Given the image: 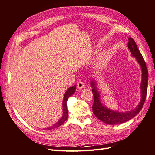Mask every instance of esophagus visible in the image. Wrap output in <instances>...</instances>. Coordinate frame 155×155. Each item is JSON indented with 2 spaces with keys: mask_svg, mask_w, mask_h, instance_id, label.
Here are the masks:
<instances>
[{
  "mask_svg": "<svg viewBox=\"0 0 155 155\" xmlns=\"http://www.w3.org/2000/svg\"><path fill=\"white\" fill-rule=\"evenodd\" d=\"M77 85V88L78 89H82L84 87V83L82 81H79Z\"/></svg>",
  "mask_w": 155,
  "mask_h": 155,
  "instance_id": "1",
  "label": "esophagus"
}]
</instances>
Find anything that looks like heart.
<instances>
[{
  "label": "heart",
  "mask_w": 155,
  "mask_h": 155,
  "mask_svg": "<svg viewBox=\"0 0 155 155\" xmlns=\"http://www.w3.org/2000/svg\"><path fill=\"white\" fill-rule=\"evenodd\" d=\"M107 60H108V57H107V55L105 53H102L100 54L99 57H98V59H97L96 62V68L100 69V68H102L104 64H105Z\"/></svg>",
  "instance_id": "obj_1"
}]
</instances>
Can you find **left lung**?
Returning <instances> with one entry per match:
<instances>
[{
    "label": "left lung",
    "mask_w": 155,
    "mask_h": 155,
    "mask_svg": "<svg viewBox=\"0 0 155 155\" xmlns=\"http://www.w3.org/2000/svg\"><path fill=\"white\" fill-rule=\"evenodd\" d=\"M127 46L131 53V56L135 57L139 65L141 66L142 72L141 82V86H140L141 98L140 100V102L135 109L125 111V112H121V111L112 110L104 106L101 102V100H100V92L96 87V81H95L94 78H92L91 82V86L92 88V91L93 96H94V104L92 106L93 113L100 121L110 125L123 124L131 120L141 111L146 99L149 77L148 70L147 69L146 63L144 61L141 53H140L139 49L137 47L136 43L134 40V39L131 38H129Z\"/></svg>",
    "instance_id": "obj_1"
}]
</instances>
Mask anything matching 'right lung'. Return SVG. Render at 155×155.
I'll list each match as a JSON object with an SVG mask.
<instances>
[{
    "label": "right lung",
    "mask_w": 155,
    "mask_h": 155,
    "mask_svg": "<svg viewBox=\"0 0 155 155\" xmlns=\"http://www.w3.org/2000/svg\"><path fill=\"white\" fill-rule=\"evenodd\" d=\"M75 91H76V86L75 85L71 86V87L67 89V91L65 92V93H64V98H63V116L61 117L60 120L57 121V123L53 125L51 127L45 128V129H48V130H50V129L58 127L67 120V119L68 117V110H67V102L68 98H69L71 95H73L75 92Z\"/></svg>",
    "instance_id": "add662e5"
}]
</instances>
